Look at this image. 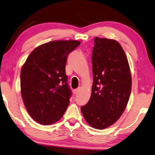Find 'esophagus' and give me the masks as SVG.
I'll use <instances>...</instances> for the list:
<instances>
[{
    "label": "esophagus",
    "instance_id": "esophagus-1",
    "mask_svg": "<svg viewBox=\"0 0 155 155\" xmlns=\"http://www.w3.org/2000/svg\"><path fill=\"white\" fill-rule=\"evenodd\" d=\"M80 91V89L79 88L75 89H74V90L73 91V94H76L78 93V91Z\"/></svg>",
    "mask_w": 155,
    "mask_h": 155
}]
</instances>
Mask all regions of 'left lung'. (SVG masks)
<instances>
[{
  "label": "left lung",
  "instance_id": "obj_1",
  "mask_svg": "<svg viewBox=\"0 0 155 155\" xmlns=\"http://www.w3.org/2000/svg\"><path fill=\"white\" fill-rule=\"evenodd\" d=\"M94 43L91 95L81 111L90 126L103 129L116 122L126 108L131 75L127 56L117 41L96 37Z\"/></svg>",
  "mask_w": 155,
  "mask_h": 155
}]
</instances>
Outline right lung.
<instances>
[{
    "instance_id": "1",
    "label": "right lung",
    "mask_w": 155,
    "mask_h": 155,
    "mask_svg": "<svg viewBox=\"0 0 155 155\" xmlns=\"http://www.w3.org/2000/svg\"><path fill=\"white\" fill-rule=\"evenodd\" d=\"M77 40H57L41 45L28 56L20 74L23 101L30 116L41 124H53L66 110L72 92L66 64Z\"/></svg>"
}]
</instances>
